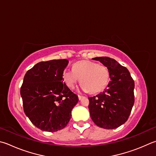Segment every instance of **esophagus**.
Here are the masks:
<instances>
[{"label":"esophagus","mask_w":156,"mask_h":156,"mask_svg":"<svg viewBox=\"0 0 156 156\" xmlns=\"http://www.w3.org/2000/svg\"><path fill=\"white\" fill-rule=\"evenodd\" d=\"M78 99H79V100H81L82 98H83V95H78Z\"/></svg>","instance_id":"1"}]
</instances>
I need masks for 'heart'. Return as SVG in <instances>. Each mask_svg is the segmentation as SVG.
Instances as JSON below:
<instances>
[{
  "mask_svg": "<svg viewBox=\"0 0 156 156\" xmlns=\"http://www.w3.org/2000/svg\"><path fill=\"white\" fill-rule=\"evenodd\" d=\"M63 78L66 85L73 89L80 80L84 91L98 93L106 89L110 80V72L104 65L89 60H82L73 65V70L66 69Z\"/></svg>",
  "mask_w": 156,
  "mask_h": 156,
  "instance_id": "1",
  "label": "heart"
}]
</instances>
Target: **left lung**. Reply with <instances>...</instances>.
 <instances>
[{
  "label": "left lung",
  "mask_w": 156,
  "mask_h": 156,
  "mask_svg": "<svg viewBox=\"0 0 156 156\" xmlns=\"http://www.w3.org/2000/svg\"><path fill=\"white\" fill-rule=\"evenodd\" d=\"M106 66L110 81L104 91L89 97L90 117L98 126L115 129L128 119L134 104V81L126 67L107 56L93 58Z\"/></svg>",
  "instance_id": "1"
}]
</instances>
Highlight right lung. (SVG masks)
<instances>
[{
	"instance_id": "right-lung-1",
	"label": "right lung",
	"mask_w": 156,
	"mask_h": 156,
	"mask_svg": "<svg viewBox=\"0 0 156 156\" xmlns=\"http://www.w3.org/2000/svg\"><path fill=\"white\" fill-rule=\"evenodd\" d=\"M68 63L67 59L39 62L24 77L20 95L24 113L42 131L63 129L78 101V95L63 83V73Z\"/></svg>"
}]
</instances>
